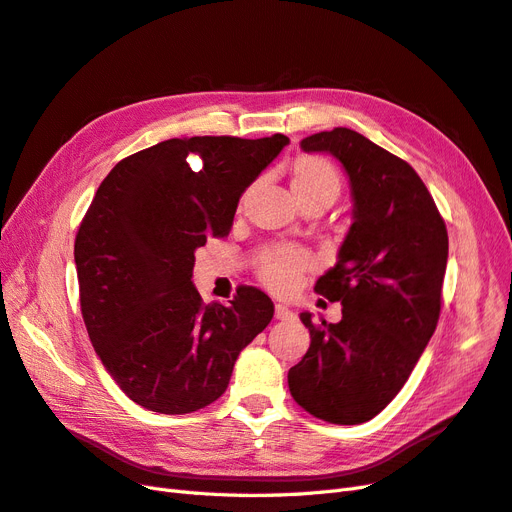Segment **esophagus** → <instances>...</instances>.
<instances>
[{
    "instance_id": "esophagus-1",
    "label": "esophagus",
    "mask_w": 512,
    "mask_h": 512,
    "mask_svg": "<svg viewBox=\"0 0 512 512\" xmlns=\"http://www.w3.org/2000/svg\"><path fill=\"white\" fill-rule=\"evenodd\" d=\"M275 318H277V320H292L294 314H292V309H290L288 305L277 303V305H275Z\"/></svg>"
}]
</instances>
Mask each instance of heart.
<instances>
[{
    "label": "heart",
    "instance_id": "obj_1",
    "mask_svg": "<svg viewBox=\"0 0 512 512\" xmlns=\"http://www.w3.org/2000/svg\"><path fill=\"white\" fill-rule=\"evenodd\" d=\"M342 190L337 168L318 156H301L290 166V192L297 203L307 198H327L335 203ZM309 267V258L292 247H280L262 258L258 275L265 286L275 292H288L299 284Z\"/></svg>",
    "mask_w": 512,
    "mask_h": 512
}]
</instances>
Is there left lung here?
I'll return each mask as SVG.
<instances>
[{
    "label": "left lung",
    "mask_w": 512,
    "mask_h": 512,
    "mask_svg": "<svg viewBox=\"0 0 512 512\" xmlns=\"http://www.w3.org/2000/svg\"><path fill=\"white\" fill-rule=\"evenodd\" d=\"M344 166L352 224L316 292L342 303V320L303 312L309 348L288 371L294 401L316 418L359 425L391 404L440 318L448 235L414 168L350 128L301 141Z\"/></svg>",
    "instance_id": "obj_1"
}]
</instances>
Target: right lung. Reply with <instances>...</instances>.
<instances>
[{
	"label": "right lung",
	"instance_id": "right-lung-1",
	"mask_svg": "<svg viewBox=\"0 0 512 512\" xmlns=\"http://www.w3.org/2000/svg\"><path fill=\"white\" fill-rule=\"evenodd\" d=\"M290 143L170 138L121 160L91 200L74 243L81 312L104 369L134 404L188 414L213 404L239 352L265 331L273 303L239 288L205 305L196 250L224 237L241 194Z\"/></svg>",
	"mask_w": 512,
	"mask_h": 512
}]
</instances>
